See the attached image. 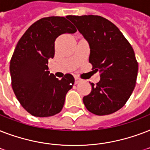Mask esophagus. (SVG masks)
Returning a JSON list of instances; mask_svg holds the SVG:
<instances>
[{"label": "esophagus", "mask_w": 150, "mask_h": 150, "mask_svg": "<svg viewBox=\"0 0 150 150\" xmlns=\"http://www.w3.org/2000/svg\"><path fill=\"white\" fill-rule=\"evenodd\" d=\"M81 81V80L80 78H78V77H76V76H75V84H77L78 83H80Z\"/></svg>", "instance_id": "obj_1"}]
</instances>
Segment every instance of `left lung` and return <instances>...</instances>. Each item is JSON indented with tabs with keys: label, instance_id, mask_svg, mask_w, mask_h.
Masks as SVG:
<instances>
[{
	"label": "left lung",
	"instance_id": "8db88e82",
	"mask_svg": "<svg viewBox=\"0 0 150 150\" xmlns=\"http://www.w3.org/2000/svg\"><path fill=\"white\" fill-rule=\"evenodd\" d=\"M67 18L88 42L89 62L93 71L100 73V81L91 83L83 104L94 114H111L125 105L135 87L139 67L134 50L119 29L102 16Z\"/></svg>",
	"mask_w": 150,
	"mask_h": 150
}]
</instances>
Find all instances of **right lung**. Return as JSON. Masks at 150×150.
I'll return each mask as SVG.
<instances>
[{
    "instance_id": "1",
    "label": "right lung",
    "mask_w": 150,
    "mask_h": 150,
    "mask_svg": "<svg viewBox=\"0 0 150 150\" xmlns=\"http://www.w3.org/2000/svg\"><path fill=\"white\" fill-rule=\"evenodd\" d=\"M76 31L64 17L43 18L28 28L16 45L10 62L11 86L22 106L34 117L54 116L63 107L74 76L67 74L59 80L47 64L54 55L56 38Z\"/></svg>"
}]
</instances>
